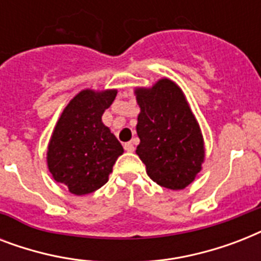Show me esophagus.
Returning <instances> with one entry per match:
<instances>
[{
  "label": "esophagus",
  "mask_w": 261,
  "mask_h": 261,
  "mask_svg": "<svg viewBox=\"0 0 261 261\" xmlns=\"http://www.w3.org/2000/svg\"><path fill=\"white\" fill-rule=\"evenodd\" d=\"M124 150L128 151V153H133V151L135 150L134 143H133V142H127V143H124Z\"/></svg>",
  "instance_id": "1"
}]
</instances>
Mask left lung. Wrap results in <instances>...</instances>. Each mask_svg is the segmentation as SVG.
<instances>
[{"label": "left lung", "mask_w": 261, "mask_h": 261, "mask_svg": "<svg viewBox=\"0 0 261 261\" xmlns=\"http://www.w3.org/2000/svg\"><path fill=\"white\" fill-rule=\"evenodd\" d=\"M135 96L141 108L137 154L149 177L169 190L186 188L202 169L204 143L182 90L163 79L151 88H137Z\"/></svg>", "instance_id": "8db88e82"}]
</instances>
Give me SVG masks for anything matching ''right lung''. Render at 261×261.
<instances>
[{"label": "right lung", "mask_w": 261, "mask_h": 261, "mask_svg": "<svg viewBox=\"0 0 261 261\" xmlns=\"http://www.w3.org/2000/svg\"><path fill=\"white\" fill-rule=\"evenodd\" d=\"M116 89H84L63 110L51 135L47 165L57 182L74 195L94 192L108 181L123 147L104 123Z\"/></svg>", "instance_id": "1"}]
</instances>
